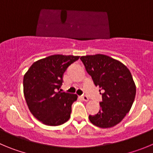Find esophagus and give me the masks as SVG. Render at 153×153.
<instances>
[{"mask_svg": "<svg viewBox=\"0 0 153 153\" xmlns=\"http://www.w3.org/2000/svg\"><path fill=\"white\" fill-rule=\"evenodd\" d=\"M81 98H82L83 100H85V101H88V97H87L86 95L81 96Z\"/></svg>", "mask_w": 153, "mask_h": 153, "instance_id": "1", "label": "esophagus"}]
</instances>
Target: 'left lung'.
I'll return each mask as SVG.
<instances>
[{
  "label": "left lung",
  "mask_w": 153,
  "mask_h": 153,
  "mask_svg": "<svg viewBox=\"0 0 153 153\" xmlns=\"http://www.w3.org/2000/svg\"><path fill=\"white\" fill-rule=\"evenodd\" d=\"M95 86L102 91L100 110L89 115L94 125L110 128L118 124L131 108L136 96V85L127 67L120 62L102 54L80 58Z\"/></svg>",
  "instance_id": "left-lung-1"
}]
</instances>
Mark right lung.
<instances>
[{"label":"right lung","instance_id":"obj_1","mask_svg":"<svg viewBox=\"0 0 153 153\" xmlns=\"http://www.w3.org/2000/svg\"><path fill=\"white\" fill-rule=\"evenodd\" d=\"M79 56L53 55L35 62L23 77V94L29 110L48 126L63 124L71 117L75 94L59 91L67 68Z\"/></svg>","mask_w":153,"mask_h":153}]
</instances>
